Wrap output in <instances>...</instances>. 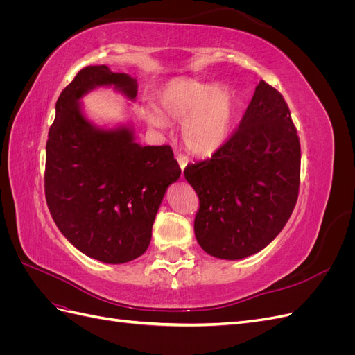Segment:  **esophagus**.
<instances>
[{"instance_id":"1","label":"esophagus","mask_w":355,"mask_h":355,"mask_svg":"<svg viewBox=\"0 0 355 355\" xmlns=\"http://www.w3.org/2000/svg\"><path fill=\"white\" fill-rule=\"evenodd\" d=\"M176 159H178V163H179V167L182 168V171H184V168H185L187 164L189 163V158H188L187 155H184V154H178V155H176Z\"/></svg>"}]
</instances>
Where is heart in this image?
<instances>
[{
    "instance_id": "1",
    "label": "heart",
    "mask_w": 355,
    "mask_h": 355,
    "mask_svg": "<svg viewBox=\"0 0 355 355\" xmlns=\"http://www.w3.org/2000/svg\"><path fill=\"white\" fill-rule=\"evenodd\" d=\"M239 112L232 90L191 77L167 80L155 96V108L144 110L146 123L164 130L182 121V139L189 151L211 155L230 139Z\"/></svg>"
}]
</instances>
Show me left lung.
<instances>
[{"label": "left lung", "mask_w": 355, "mask_h": 355, "mask_svg": "<svg viewBox=\"0 0 355 355\" xmlns=\"http://www.w3.org/2000/svg\"><path fill=\"white\" fill-rule=\"evenodd\" d=\"M184 175L200 198L201 249L227 261L261 252L284 228L299 192L300 144L283 96L259 81L227 144Z\"/></svg>", "instance_id": "left-lung-1"}]
</instances>
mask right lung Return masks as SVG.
Listing matches in <instances>:
<instances>
[{"label":"right lung","instance_id":"right-lung-1","mask_svg":"<svg viewBox=\"0 0 355 355\" xmlns=\"http://www.w3.org/2000/svg\"><path fill=\"white\" fill-rule=\"evenodd\" d=\"M112 87L135 101L137 81L106 65L81 69L56 102L46 146V200L53 220L80 252L105 263L144 254L167 188L180 176L168 145L142 146L132 125L98 127L81 99Z\"/></svg>","mask_w":355,"mask_h":355}]
</instances>
